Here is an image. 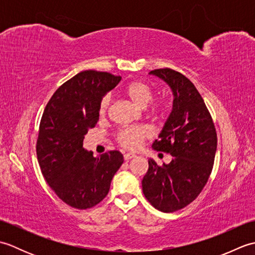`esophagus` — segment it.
I'll return each mask as SVG.
<instances>
[{
    "label": "esophagus",
    "instance_id": "obj_1",
    "mask_svg": "<svg viewBox=\"0 0 255 255\" xmlns=\"http://www.w3.org/2000/svg\"><path fill=\"white\" fill-rule=\"evenodd\" d=\"M133 158H136V155L132 154V153H125L124 154V159L125 160H131Z\"/></svg>",
    "mask_w": 255,
    "mask_h": 255
}]
</instances>
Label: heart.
I'll list each match as a JSON object with an SVG mask.
<instances>
[{"label":"heart","instance_id":"b5f03b06","mask_svg":"<svg viewBox=\"0 0 255 255\" xmlns=\"http://www.w3.org/2000/svg\"><path fill=\"white\" fill-rule=\"evenodd\" d=\"M125 95L130 100L133 104L144 108L147 107L153 100V90L151 86L144 82V81H133L129 83L125 89ZM111 95L107 94L103 97L100 104V115L105 116L111 104ZM154 113L163 114V107L161 105H156L154 108ZM151 136V132L145 127H130L125 128L117 134V140L122 147L128 150L138 149L145 139Z\"/></svg>","mask_w":255,"mask_h":255}]
</instances>
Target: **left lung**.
<instances>
[{
    "instance_id": "obj_1",
    "label": "left lung",
    "mask_w": 255,
    "mask_h": 255,
    "mask_svg": "<svg viewBox=\"0 0 255 255\" xmlns=\"http://www.w3.org/2000/svg\"><path fill=\"white\" fill-rule=\"evenodd\" d=\"M163 80L173 93L172 112L152 143V149L172 155L169 164L149 159L142 192L150 204L173 213L191 204L213 170L217 133L203 97L185 75L165 68L150 71Z\"/></svg>"
}]
</instances>
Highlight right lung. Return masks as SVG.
I'll use <instances>...</instances> for the list:
<instances>
[{"label":"right lung","instance_id":"1","mask_svg":"<svg viewBox=\"0 0 255 255\" xmlns=\"http://www.w3.org/2000/svg\"><path fill=\"white\" fill-rule=\"evenodd\" d=\"M122 77L86 70L63 83L42 114L37 139V159L46 182L62 202L86 209L106 197L123 164L119 151L93 156L83 139L95 127L103 97Z\"/></svg>","mask_w":255,"mask_h":255}]
</instances>
